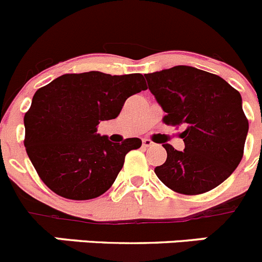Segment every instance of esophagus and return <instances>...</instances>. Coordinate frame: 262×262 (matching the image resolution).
Masks as SVG:
<instances>
[{"label":"esophagus","instance_id":"1","mask_svg":"<svg viewBox=\"0 0 262 262\" xmlns=\"http://www.w3.org/2000/svg\"><path fill=\"white\" fill-rule=\"evenodd\" d=\"M142 145L145 146V147H151V146H154V142H152V141H151V139L143 138L142 139Z\"/></svg>","mask_w":262,"mask_h":262}]
</instances>
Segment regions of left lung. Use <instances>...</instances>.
Wrapping results in <instances>:
<instances>
[{"label": "left lung", "mask_w": 262, "mask_h": 262, "mask_svg": "<svg viewBox=\"0 0 262 262\" xmlns=\"http://www.w3.org/2000/svg\"><path fill=\"white\" fill-rule=\"evenodd\" d=\"M167 125H183L185 150L165 143L167 160L155 168L173 191L198 195L214 189L243 158L248 120L238 90L213 73L176 66L145 75Z\"/></svg>", "instance_id": "1"}]
</instances>
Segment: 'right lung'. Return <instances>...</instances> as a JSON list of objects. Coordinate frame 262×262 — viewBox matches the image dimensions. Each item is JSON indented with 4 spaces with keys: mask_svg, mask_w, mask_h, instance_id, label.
<instances>
[{
    "mask_svg": "<svg viewBox=\"0 0 262 262\" xmlns=\"http://www.w3.org/2000/svg\"><path fill=\"white\" fill-rule=\"evenodd\" d=\"M147 89L141 73L111 76L98 71L67 73L40 88L24 116L29 160L46 186L72 200L104 194L139 138L112 143L97 133L116 119L130 95Z\"/></svg>",
    "mask_w": 262,
    "mask_h": 262,
    "instance_id": "obj_1",
    "label": "right lung"
}]
</instances>
